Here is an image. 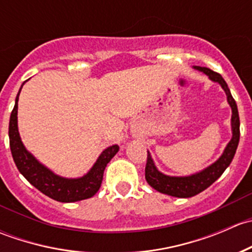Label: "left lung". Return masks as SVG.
I'll return each instance as SVG.
<instances>
[{
  "label": "left lung",
  "instance_id": "1",
  "mask_svg": "<svg viewBox=\"0 0 252 252\" xmlns=\"http://www.w3.org/2000/svg\"><path fill=\"white\" fill-rule=\"evenodd\" d=\"M195 69H199L204 72L210 77L211 80L217 81L220 84L223 90L227 94L228 102H229L230 107H232V130H233V138L229 141V144L225 147L224 152L222 156L220 157L217 162L211 164L210 167L204 169L202 172L197 174H192L190 177H169V175L162 174L161 172L157 171L155 167L154 161H152L151 156H150L149 151H147V159H146V167H145V178L146 182L154 188L157 191L162 192V194L171 195L175 197H191L197 195L199 192L204 191L207 189L210 185H212L223 172L227 169L232 162L233 157H234L236 147L239 144V138H240V121H239V113L238 107H236V102L233 98L232 94H230L229 88H228L227 83L222 75L218 73L213 72L210 68L206 67H197L195 65Z\"/></svg>",
  "mask_w": 252,
  "mask_h": 252
}]
</instances>
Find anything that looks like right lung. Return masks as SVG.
<instances>
[{
	"instance_id": "right-lung-1",
	"label": "right lung",
	"mask_w": 252,
	"mask_h": 252,
	"mask_svg": "<svg viewBox=\"0 0 252 252\" xmlns=\"http://www.w3.org/2000/svg\"><path fill=\"white\" fill-rule=\"evenodd\" d=\"M19 93L17 95L16 105H14L13 111L11 113V118H9L8 129L9 146H11L12 156H13L18 171L24 175L25 179L30 184L34 185L42 194L56 200V201L74 202L94 196L100 189L106 166L113 158L114 155L118 152V145L107 147L100 155L90 172L84 177L78 178V179H65V178L53 174L50 169L39 163L34 158V156L25 150L24 145L20 140L17 123Z\"/></svg>"
}]
</instances>
